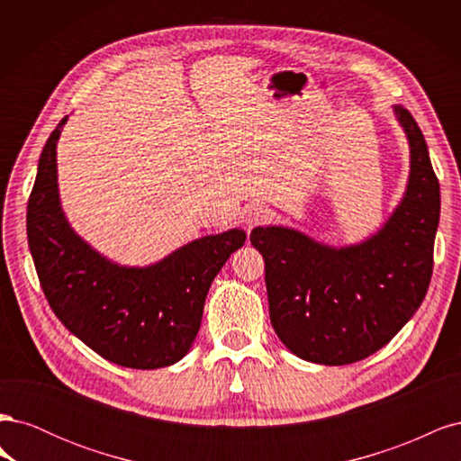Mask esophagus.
<instances>
[{
  "instance_id": "esophagus-1",
  "label": "esophagus",
  "mask_w": 461,
  "mask_h": 461,
  "mask_svg": "<svg viewBox=\"0 0 461 461\" xmlns=\"http://www.w3.org/2000/svg\"><path fill=\"white\" fill-rule=\"evenodd\" d=\"M269 221V209L259 203H252L248 205V209L244 212V225L248 229V232L252 230L254 227L265 225Z\"/></svg>"
}]
</instances>
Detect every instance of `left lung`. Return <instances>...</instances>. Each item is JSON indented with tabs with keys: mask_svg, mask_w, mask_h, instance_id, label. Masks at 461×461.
<instances>
[{
	"mask_svg": "<svg viewBox=\"0 0 461 461\" xmlns=\"http://www.w3.org/2000/svg\"><path fill=\"white\" fill-rule=\"evenodd\" d=\"M394 113L410 142V178L379 232L346 248L286 227L249 234L265 259L271 325L305 361L346 366L366 359L396 337L427 294L440 186L421 129L402 105Z\"/></svg>",
	"mask_w": 461,
	"mask_h": 461,
	"instance_id": "1",
	"label": "left lung"
}]
</instances>
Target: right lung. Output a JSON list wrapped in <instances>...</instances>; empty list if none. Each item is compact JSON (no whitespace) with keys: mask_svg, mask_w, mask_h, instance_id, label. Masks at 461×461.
<instances>
[{"mask_svg":"<svg viewBox=\"0 0 461 461\" xmlns=\"http://www.w3.org/2000/svg\"><path fill=\"white\" fill-rule=\"evenodd\" d=\"M50 134L26 207V234L41 290L77 339L111 364L158 369L183 359L196 339L213 278L246 232L194 240L149 267L105 259L71 229L58 188V140Z\"/></svg>","mask_w":461,"mask_h":461,"instance_id":"add662e5","label":"right lung"}]
</instances>
